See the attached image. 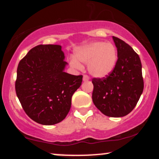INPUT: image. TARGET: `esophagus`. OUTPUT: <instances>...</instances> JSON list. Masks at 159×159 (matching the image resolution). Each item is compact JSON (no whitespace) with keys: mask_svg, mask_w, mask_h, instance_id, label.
<instances>
[{"mask_svg":"<svg viewBox=\"0 0 159 159\" xmlns=\"http://www.w3.org/2000/svg\"><path fill=\"white\" fill-rule=\"evenodd\" d=\"M90 80V77H89L88 75H84L83 76V81H87Z\"/></svg>","mask_w":159,"mask_h":159,"instance_id":"34e87169","label":"esophagus"}]
</instances>
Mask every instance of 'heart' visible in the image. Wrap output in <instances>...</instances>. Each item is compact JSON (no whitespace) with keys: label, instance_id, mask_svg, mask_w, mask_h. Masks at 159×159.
Returning a JSON list of instances; mask_svg holds the SVG:
<instances>
[{"label":"heart","instance_id":"heart-1","mask_svg":"<svg viewBox=\"0 0 159 159\" xmlns=\"http://www.w3.org/2000/svg\"><path fill=\"white\" fill-rule=\"evenodd\" d=\"M88 63V71L93 76L105 78L111 73L117 62L116 47L111 43L96 42L75 52V57L70 58L71 66L81 69V63Z\"/></svg>","mask_w":159,"mask_h":159}]
</instances>
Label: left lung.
Instances as JSON below:
<instances>
[{
    "label": "left lung",
    "mask_w": 159,
    "mask_h": 159,
    "mask_svg": "<svg viewBox=\"0 0 159 159\" xmlns=\"http://www.w3.org/2000/svg\"><path fill=\"white\" fill-rule=\"evenodd\" d=\"M118 59L114 70L105 78H93L92 98L95 106L111 117L129 114L136 106L143 90L140 59L123 40L113 36Z\"/></svg>",
    "instance_id": "obj_1"
}]
</instances>
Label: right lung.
Returning <instances> with one entry per match:
<instances>
[{"mask_svg":"<svg viewBox=\"0 0 159 159\" xmlns=\"http://www.w3.org/2000/svg\"><path fill=\"white\" fill-rule=\"evenodd\" d=\"M66 63L58 45H37L20 61L16 95L26 114L36 123L54 125L68 114L83 75L65 72Z\"/></svg>","mask_w":159,"mask_h":159,"instance_id":"1","label":"right lung"}]
</instances>
